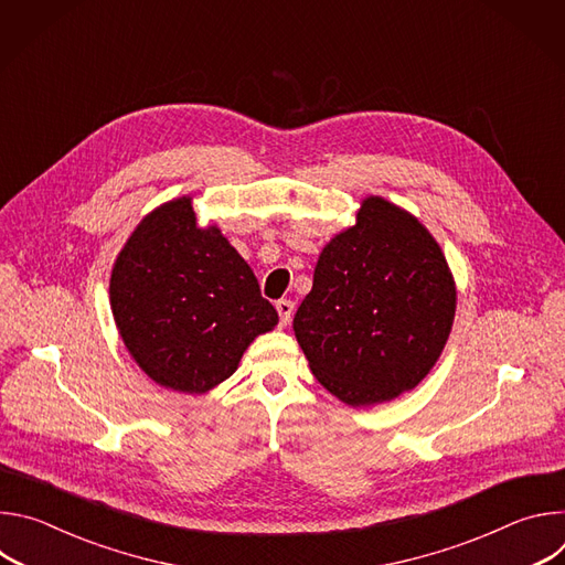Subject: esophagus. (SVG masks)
Instances as JSON below:
<instances>
[{
	"label": "esophagus",
	"instance_id": "34e87169",
	"mask_svg": "<svg viewBox=\"0 0 565 565\" xmlns=\"http://www.w3.org/2000/svg\"><path fill=\"white\" fill-rule=\"evenodd\" d=\"M277 312H279V319H281V324L286 327L288 324V321L292 319V312H295V303L290 301V299H279L277 303Z\"/></svg>",
	"mask_w": 565,
	"mask_h": 565
}]
</instances>
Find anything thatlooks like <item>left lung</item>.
I'll list each match as a JSON object with an SVG mask.
<instances>
[{"label": "left lung", "mask_w": 565, "mask_h": 565, "mask_svg": "<svg viewBox=\"0 0 565 565\" xmlns=\"http://www.w3.org/2000/svg\"><path fill=\"white\" fill-rule=\"evenodd\" d=\"M456 288L434 236L371 196L321 250L292 329L312 375L347 405L414 388L440 358Z\"/></svg>", "instance_id": "obj_1"}]
</instances>
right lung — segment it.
I'll return each instance as SVG.
<instances>
[{"label":"right lung","mask_w":565,"mask_h":565,"mask_svg":"<svg viewBox=\"0 0 565 565\" xmlns=\"http://www.w3.org/2000/svg\"><path fill=\"white\" fill-rule=\"evenodd\" d=\"M111 310L125 347L160 386L203 393L279 317L218 227H199L190 199L151 212L116 259Z\"/></svg>","instance_id":"right-lung-1"}]
</instances>
